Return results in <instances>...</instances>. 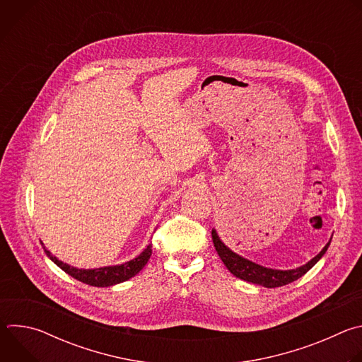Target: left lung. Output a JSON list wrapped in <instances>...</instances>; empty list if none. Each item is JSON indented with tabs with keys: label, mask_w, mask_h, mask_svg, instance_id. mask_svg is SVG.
<instances>
[{
	"label": "left lung",
	"mask_w": 362,
	"mask_h": 362,
	"mask_svg": "<svg viewBox=\"0 0 362 362\" xmlns=\"http://www.w3.org/2000/svg\"><path fill=\"white\" fill-rule=\"evenodd\" d=\"M331 239L322 247V250L315 257H313L311 261L306 262L305 265L295 268V269L281 271V269H272V268H265L262 265H257V264L246 259V257L235 253L221 240L218 232L215 229H212V240H214L215 249H216L218 255L221 256V259L225 264V267L229 269V272L242 281H246V282H250L255 285H261L265 288L284 286V285H288V284L299 279L300 276H303L325 255V252L331 243Z\"/></svg>",
	"instance_id": "obj_1"
}]
</instances>
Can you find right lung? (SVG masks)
<instances>
[{
	"mask_svg": "<svg viewBox=\"0 0 362 362\" xmlns=\"http://www.w3.org/2000/svg\"><path fill=\"white\" fill-rule=\"evenodd\" d=\"M44 252L59 268H62L66 274H69L74 279H77L83 284L91 285V286L105 288V286H113V285L122 284V282L133 278L134 275H137L150 259L151 243H148L147 247L139 256H136L134 259H132L129 262H124L122 265L95 268V269H78V268L70 267L69 264H64V262L59 261L57 257L53 253H51L48 249L44 247Z\"/></svg>",
	"mask_w": 362,
	"mask_h": 362,
	"instance_id": "add662e5",
	"label": "right lung"
}]
</instances>
